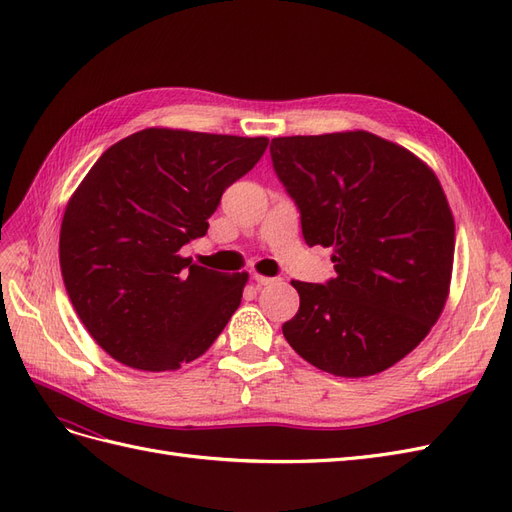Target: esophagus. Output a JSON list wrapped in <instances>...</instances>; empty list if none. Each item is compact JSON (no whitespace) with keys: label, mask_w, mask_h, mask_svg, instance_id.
<instances>
[{"label":"esophagus","mask_w":512,"mask_h":512,"mask_svg":"<svg viewBox=\"0 0 512 512\" xmlns=\"http://www.w3.org/2000/svg\"><path fill=\"white\" fill-rule=\"evenodd\" d=\"M254 282L258 286H269V284H275L277 277H267V275H260V273H254Z\"/></svg>","instance_id":"esophagus-1"}]
</instances>
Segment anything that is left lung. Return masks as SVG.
<instances>
[{"label":"left lung","instance_id":"obj_1","mask_svg":"<svg viewBox=\"0 0 512 512\" xmlns=\"http://www.w3.org/2000/svg\"><path fill=\"white\" fill-rule=\"evenodd\" d=\"M271 160L307 245L333 247L327 284L292 280V350L342 378L380 374L423 342L448 299L455 220L436 173L371 132L280 136Z\"/></svg>","mask_w":512,"mask_h":512}]
</instances>
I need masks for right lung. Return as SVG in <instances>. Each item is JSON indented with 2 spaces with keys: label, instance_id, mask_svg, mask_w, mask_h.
<instances>
[{
  "label": "right lung",
  "instance_id": "obj_1",
  "mask_svg": "<svg viewBox=\"0 0 512 512\" xmlns=\"http://www.w3.org/2000/svg\"><path fill=\"white\" fill-rule=\"evenodd\" d=\"M267 136L147 128L108 147L68 200L59 265L96 344L143 371L205 354L237 312L243 273L198 267L181 247L205 237L228 185L256 166Z\"/></svg>",
  "mask_w": 512,
  "mask_h": 512
}]
</instances>
